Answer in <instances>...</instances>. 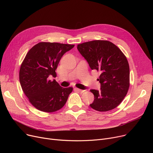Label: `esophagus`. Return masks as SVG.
Wrapping results in <instances>:
<instances>
[{
  "label": "esophagus",
  "mask_w": 153,
  "mask_h": 153,
  "mask_svg": "<svg viewBox=\"0 0 153 153\" xmlns=\"http://www.w3.org/2000/svg\"><path fill=\"white\" fill-rule=\"evenodd\" d=\"M77 92H83L84 91V90H81V89H77V88H75L74 89Z\"/></svg>",
  "instance_id": "obj_1"
}]
</instances>
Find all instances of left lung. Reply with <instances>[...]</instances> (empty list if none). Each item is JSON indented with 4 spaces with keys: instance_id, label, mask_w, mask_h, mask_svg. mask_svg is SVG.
Listing matches in <instances>:
<instances>
[{
    "instance_id": "obj_1",
    "label": "left lung",
    "mask_w": 153,
    "mask_h": 153,
    "mask_svg": "<svg viewBox=\"0 0 153 153\" xmlns=\"http://www.w3.org/2000/svg\"><path fill=\"white\" fill-rule=\"evenodd\" d=\"M77 50L91 69L100 72V90L91 89L93 109L107 111L116 108L126 96L130 86V68L126 56L114 43L94 40L79 44Z\"/></svg>"
}]
</instances>
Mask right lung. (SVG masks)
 Returning a JSON list of instances; mask_svg holds the SVG:
<instances>
[{
    "label": "right lung",
    "instance_id": "right-lung-1",
    "mask_svg": "<svg viewBox=\"0 0 153 153\" xmlns=\"http://www.w3.org/2000/svg\"><path fill=\"white\" fill-rule=\"evenodd\" d=\"M74 46L41 42L27 54L20 69V82L30 102L38 110L53 112L61 109L66 103L72 87H62L49 77L56 76L55 71L62 56Z\"/></svg>",
    "mask_w": 153,
    "mask_h": 153
}]
</instances>
